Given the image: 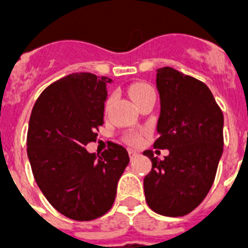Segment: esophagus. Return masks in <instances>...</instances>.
Instances as JSON below:
<instances>
[{
	"mask_svg": "<svg viewBox=\"0 0 248 248\" xmlns=\"http://www.w3.org/2000/svg\"><path fill=\"white\" fill-rule=\"evenodd\" d=\"M128 153H130V157H131V158H135V157H138V155H139V152L132 151V149H130V151H128Z\"/></svg>",
	"mask_w": 248,
	"mask_h": 248,
	"instance_id": "1",
	"label": "esophagus"
}]
</instances>
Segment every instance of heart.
<instances>
[{
	"mask_svg": "<svg viewBox=\"0 0 248 248\" xmlns=\"http://www.w3.org/2000/svg\"><path fill=\"white\" fill-rule=\"evenodd\" d=\"M128 93H130V95H131V97H132V100L135 101L136 104H138L140 100H143L144 97H147L148 95H151V93H155V90H153V87L149 85H147V83H135V85H132L131 87H130ZM110 103H112V99H109L108 103H107V105L109 107V105H110ZM130 141H131V143H138V141H139V136H136V135L130 136Z\"/></svg>",
	"mask_w": 248,
	"mask_h": 248,
	"instance_id": "obj_1",
	"label": "heart"
}]
</instances>
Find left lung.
Instances as JSON below:
<instances>
[{
	"label": "left lung",
	"instance_id": "8db88e82",
	"mask_svg": "<svg viewBox=\"0 0 248 248\" xmlns=\"http://www.w3.org/2000/svg\"><path fill=\"white\" fill-rule=\"evenodd\" d=\"M161 112L155 148L167 149L165 159L152 151L144 177L148 206L165 216H184L210 192L223 155L224 116L207 86L173 68L157 69Z\"/></svg>",
	"mask_w": 248,
	"mask_h": 248
}]
</instances>
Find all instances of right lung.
I'll return each instance as SVG.
<instances>
[{
	"instance_id": "add662e5",
	"label": "right lung",
	"mask_w": 248,
	"mask_h": 248,
	"mask_svg": "<svg viewBox=\"0 0 248 248\" xmlns=\"http://www.w3.org/2000/svg\"><path fill=\"white\" fill-rule=\"evenodd\" d=\"M108 83V77L72 73L41 93L29 120L27 152L37 185L54 208L78 221L110 210L130 162L118 144L101 155L86 149L104 124Z\"/></svg>"
}]
</instances>
